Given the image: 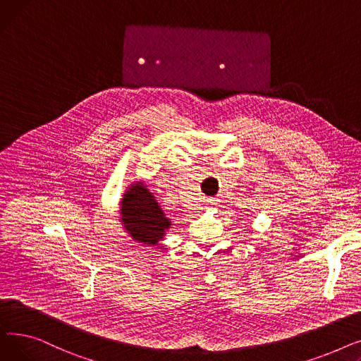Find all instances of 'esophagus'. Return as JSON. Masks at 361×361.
Wrapping results in <instances>:
<instances>
[{
    "label": "esophagus",
    "instance_id": "1",
    "mask_svg": "<svg viewBox=\"0 0 361 361\" xmlns=\"http://www.w3.org/2000/svg\"><path fill=\"white\" fill-rule=\"evenodd\" d=\"M216 202H218V200L214 199V197H212V199H207V203H209V204H216Z\"/></svg>",
    "mask_w": 361,
    "mask_h": 361
}]
</instances>
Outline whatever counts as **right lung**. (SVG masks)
Instances as JSON below:
<instances>
[{
    "mask_svg": "<svg viewBox=\"0 0 361 361\" xmlns=\"http://www.w3.org/2000/svg\"><path fill=\"white\" fill-rule=\"evenodd\" d=\"M121 222L133 240L149 245L162 240L171 225L154 195L142 183L131 184L128 192L124 193Z\"/></svg>",
    "mask_w": 361,
    "mask_h": 361,
    "instance_id": "1",
    "label": "right lung"
}]
</instances>
